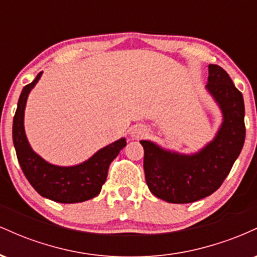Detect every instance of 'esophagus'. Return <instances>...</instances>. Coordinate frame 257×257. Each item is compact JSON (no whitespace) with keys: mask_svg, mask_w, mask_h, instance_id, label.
<instances>
[{"mask_svg":"<svg viewBox=\"0 0 257 257\" xmlns=\"http://www.w3.org/2000/svg\"><path fill=\"white\" fill-rule=\"evenodd\" d=\"M131 134H132V138H134V139L143 138L144 135L146 134V129L143 128V126L137 125V126H134V128H132Z\"/></svg>","mask_w":257,"mask_h":257,"instance_id":"34e87169","label":"esophagus"}]
</instances>
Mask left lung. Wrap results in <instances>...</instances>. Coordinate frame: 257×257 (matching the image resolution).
<instances>
[{
  "mask_svg": "<svg viewBox=\"0 0 257 257\" xmlns=\"http://www.w3.org/2000/svg\"><path fill=\"white\" fill-rule=\"evenodd\" d=\"M205 89L222 113L214 139L194 153H180L141 140L146 184L157 198L175 204L210 196L231 172L245 140L244 100L231 77L219 65L208 66Z\"/></svg>",
  "mask_w": 257,
  "mask_h": 257,
  "instance_id": "1",
  "label": "left lung"
}]
</instances>
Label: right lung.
I'll list each match as a JSON object with an SVG mask.
<instances>
[{
	"instance_id": "obj_1",
	"label": "right lung",
	"mask_w": 257,
	"mask_h": 257,
	"mask_svg": "<svg viewBox=\"0 0 257 257\" xmlns=\"http://www.w3.org/2000/svg\"><path fill=\"white\" fill-rule=\"evenodd\" d=\"M42 73H38L30 84L23 88L18 101L13 118V144L18 161L32 187L44 198L65 204L85 202L100 193L111 162L126 145L125 138L102 147L87 161L76 166H55L37 155L26 138L24 113L29 94L40 81Z\"/></svg>"
}]
</instances>
